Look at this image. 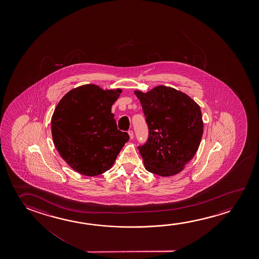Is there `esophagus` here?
I'll use <instances>...</instances> for the list:
<instances>
[{"label":"esophagus","instance_id":"esophagus-1","mask_svg":"<svg viewBox=\"0 0 259 259\" xmlns=\"http://www.w3.org/2000/svg\"><path fill=\"white\" fill-rule=\"evenodd\" d=\"M128 135L130 136V139H133V138H134V132L132 131V130H129V131H128Z\"/></svg>","mask_w":259,"mask_h":259}]
</instances>
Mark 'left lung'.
Returning <instances> with one entry per match:
<instances>
[{
	"mask_svg": "<svg viewBox=\"0 0 259 259\" xmlns=\"http://www.w3.org/2000/svg\"><path fill=\"white\" fill-rule=\"evenodd\" d=\"M139 98L148 125L147 142L138 146L145 169L163 177L182 171L195 155L203 134L199 105L186 94L158 85Z\"/></svg>",
	"mask_w": 259,
	"mask_h": 259,
	"instance_id": "left-lung-1",
	"label": "left lung"
}]
</instances>
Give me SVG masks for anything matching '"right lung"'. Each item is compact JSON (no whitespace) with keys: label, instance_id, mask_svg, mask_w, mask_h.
<instances>
[{"label":"right lung","instance_id":"right-lung-1","mask_svg":"<svg viewBox=\"0 0 259 259\" xmlns=\"http://www.w3.org/2000/svg\"><path fill=\"white\" fill-rule=\"evenodd\" d=\"M121 89L104 90L89 84L70 90L51 117L55 147L68 165L85 176L109 170L124 144L125 132L117 129L111 113Z\"/></svg>","mask_w":259,"mask_h":259}]
</instances>
